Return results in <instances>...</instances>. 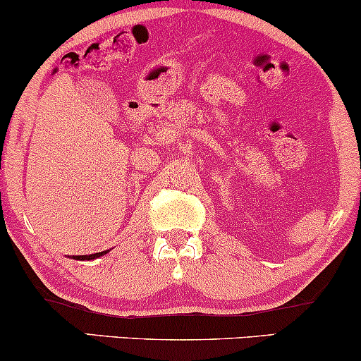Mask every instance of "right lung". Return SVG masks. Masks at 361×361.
<instances>
[{"mask_svg":"<svg viewBox=\"0 0 361 361\" xmlns=\"http://www.w3.org/2000/svg\"><path fill=\"white\" fill-rule=\"evenodd\" d=\"M106 255V251L103 252H94V255H82V256H73L74 259H94V258H100V256Z\"/></svg>","mask_w":361,"mask_h":361,"instance_id":"right-lung-1","label":"right lung"}]
</instances>
